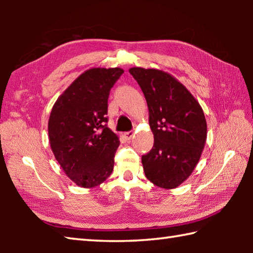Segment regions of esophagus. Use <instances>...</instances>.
Returning a JSON list of instances; mask_svg holds the SVG:
<instances>
[{
    "label": "esophagus",
    "mask_w": 253,
    "mask_h": 253,
    "mask_svg": "<svg viewBox=\"0 0 253 253\" xmlns=\"http://www.w3.org/2000/svg\"><path fill=\"white\" fill-rule=\"evenodd\" d=\"M132 136H134V131H132V130L125 132V138H127V139H131Z\"/></svg>",
    "instance_id": "obj_1"
}]
</instances>
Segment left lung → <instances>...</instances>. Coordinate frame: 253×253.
Listing matches in <instances>:
<instances>
[{
	"mask_svg": "<svg viewBox=\"0 0 253 253\" xmlns=\"http://www.w3.org/2000/svg\"><path fill=\"white\" fill-rule=\"evenodd\" d=\"M147 101L153 148L142 156L146 177L175 188L193 172L207 140V121L192 93L168 72L131 68Z\"/></svg>",
	"mask_w": 253,
	"mask_h": 253,
	"instance_id": "1",
	"label": "left lung"
}]
</instances>
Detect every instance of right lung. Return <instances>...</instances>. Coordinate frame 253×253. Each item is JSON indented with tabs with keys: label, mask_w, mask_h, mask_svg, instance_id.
<instances>
[{
	"label": "right lung",
	"mask_w": 253,
	"mask_h": 253,
	"mask_svg": "<svg viewBox=\"0 0 253 253\" xmlns=\"http://www.w3.org/2000/svg\"><path fill=\"white\" fill-rule=\"evenodd\" d=\"M121 68H92L60 96L49 118V140L55 160L80 187H95L110 176L119 146L107 127L110 89Z\"/></svg>",
	"instance_id": "right-lung-1"
}]
</instances>
